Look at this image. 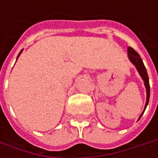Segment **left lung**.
<instances>
[{
  "mask_svg": "<svg viewBox=\"0 0 158 158\" xmlns=\"http://www.w3.org/2000/svg\"><path fill=\"white\" fill-rule=\"evenodd\" d=\"M127 55H128V58L130 60V61L132 63L134 64L136 68V69L138 70L140 76H142L143 80L144 81V85H145V88H146V90H147V100H146V104H145V107H144V110H143V113L141 114L140 118L142 117V115L143 114V112L145 111L146 107L149 104V93H150V87H149V76H148V73H147V70H146V68L143 64V60L141 59L139 53L137 52H135L132 47L128 46L127 47Z\"/></svg>",
  "mask_w": 158,
  "mask_h": 158,
  "instance_id": "obj_1",
  "label": "left lung"
}]
</instances>
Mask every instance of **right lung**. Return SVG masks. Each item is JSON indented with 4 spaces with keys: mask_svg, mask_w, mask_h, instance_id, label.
Listing matches in <instances>:
<instances>
[{
    "mask_svg": "<svg viewBox=\"0 0 158 158\" xmlns=\"http://www.w3.org/2000/svg\"><path fill=\"white\" fill-rule=\"evenodd\" d=\"M21 52H22V51H21V52H19V54H18V56H17V58L19 57V55H20V54H21Z\"/></svg>",
    "mask_w": 158,
    "mask_h": 158,
    "instance_id": "obj_1",
    "label": "right lung"
}]
</instances>
